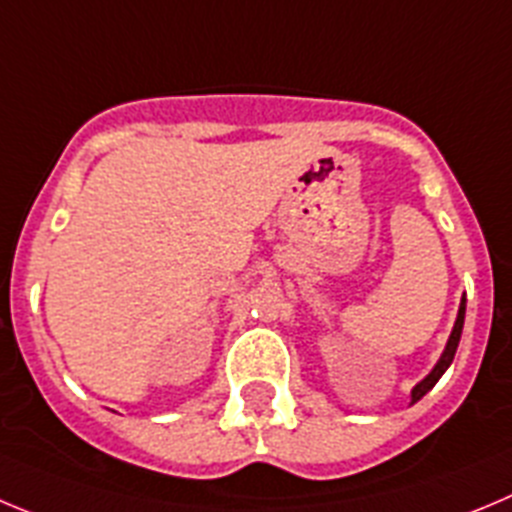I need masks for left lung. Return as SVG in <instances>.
Returning <instances> with one entry per match:
<instances>
[{"label": "left lung", "instance_id": "8db88e82", "mask_svg": "<svg viewBox=\"0 0 512 512\" xmlns=\"http://www.w3.org/2000/svg\"><path fill=\"white\" fill-rule=\"evenodd\" d=\"M464 311H467V298L462 296V301H459L457 321H454V329H451V334H449V342H446L444 352H441V357H439V362H436V365H434V370L428 372V375L423 377L421 382H418L416 388L411 390V405L418 403V400H421L423 395L428 393V390L434 388L436 382L441 380V375H444V372L449 370L451 362H454V354H457L459 339H462V329H464Z\"/></svg>", "mask_w": 512, "mask_h": 512}]
</instances>
